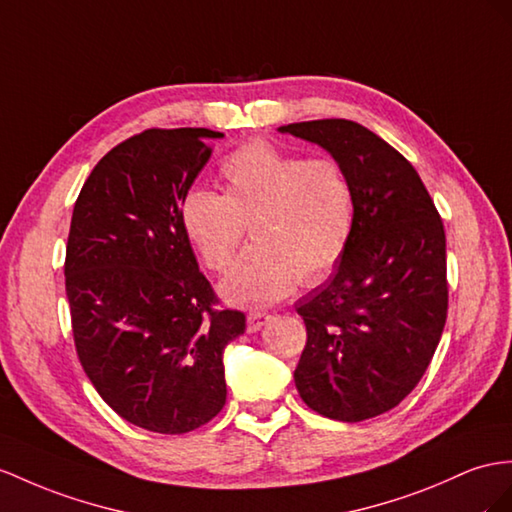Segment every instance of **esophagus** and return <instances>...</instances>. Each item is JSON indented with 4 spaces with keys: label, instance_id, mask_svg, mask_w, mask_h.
Wrapping results in <instances>:
<instances>
[{
    "label": "esophagus",
    "instance_id": "1",
    "mask_svg": "<svg viewBox=\"0 0 512 512\" xmlns=\"http://www.w3.org/2000/svg\"><path fill=\"white\" fill-rule=\"evenodd\" d=\"M270 320H272V316H270V313H266V311H248L246 331L248 333H257L261 326H266Z\"/></svg>",
    "mask_w": 512,
    "mask_h": 512
}]
</instances>
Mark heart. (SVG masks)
Here are the masks:
<instances>
[{
    "mask_svg": "<svg viewBox=\"0 0 512 512\" xmlns=\"http://www.w3.org/2000/svg\"><path fill=\"white\" fill-rule=\"evenodd\" d=\"M222 194L192 188L181 225L203 264L225 272L248 231L253 244L220 285L233 305H270L298 279L318 283L339 266L352 240L357 192L335 157H305L270 140H251L220 164Z\"/></svg>",
    "mask_w": 512,
    "mask_h": 512,
    "instance_id": "b5f03b06",
    "label": "heart"
}]
</instances>
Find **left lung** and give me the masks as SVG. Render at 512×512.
I'll list each match as a JSON object with an SVG mask.
<instances>
[{
    "mask_svg": "<svg viewBox=\"0 0 512 512\" xmlns=\"http://www.w3.org/2000/svg\"><path fill=\"white\" fill-rule=\"evenodd\" d=\"M342 162L357 192L352 240L333 277L296 307L307 344L294 372L309 409L363 422L398 406L448 318L443 220L413 164L355 121L281 127Z\"/></svg>",
    "mask_w": 512,
    "mask_h": 512,
    "instance_id": "obj_1",
    "label": "left lung"
}]
</instances>
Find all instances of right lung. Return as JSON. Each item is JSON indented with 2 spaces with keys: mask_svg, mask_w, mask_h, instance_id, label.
<instances>
[{
  "mask_svg": "<svg viewBox=\"0 0 512 512\" xmlns=\"http://www.w3.org/2000/svg\"><path fill=\"white\" fill-rule=\"evenodd\" d=\"M205 127H153L116 144L77 196L64 283L90 383L129 424L162 435L201 428L227 402L222 350L246 316L222 309L181 225L207 164Z\"/></svg>",
  "mask_w": 512,
  "mask_h": 512,
  "instance_id": "right-lung-1",
  "label": "right lung"
}]
</instances>
